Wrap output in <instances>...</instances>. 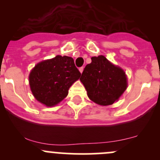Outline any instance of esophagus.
Returning a JSON list of instances; mask_svg holds the SVG:
<instances>
[{"label": "esophagus", "mask_w": 160, "mask_h": 160, "mask_svg": "<svg viewBox=\"0 0 160 160\" xmlns=\"http://www.w3.org/2000/svg\"><path fill=\"white\" fill-rule=\"evenodd\" d=\"M79 70H80V72L82 73V72H83V67H80V68H79Z\"/></svg>", "instance_id": "esophagus-1"}]
</instances>
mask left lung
Here are the masks:
<instances>
[{
	"label": "left lung",
	"mask_w": 160,
	"mask_h": 160,
	"mask_svg": "<svg viewBox=\"0 0 160 160\" xmlns=\"http://www.w3.org/2000/svg\"><path fill=\"white\" fill-rule=\"evenodd\" d=\"M91 60L82 72L80 81L92 101L103 106L112 104L126 90L125 72L104 56H93Z\"/></svg>",
	"instance_id": "obj_1"
}]
</instances>
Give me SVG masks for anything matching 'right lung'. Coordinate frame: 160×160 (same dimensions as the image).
Returning a JSON list of instances; mask_svg holds the SVG:
<instances>
[{"instance_id": "add662e5", "label": "right lung", "mask_w": 160, "mask_h": 160, "mask_svg": "<svg viewBox=\"0 0 160 160\" xmlns=\"http://www.w3.org/2000/svg\"><path fill=\"white\" fill-rule=\"evenodd\" d=\"M80 75L72 57L56 56L34 67L29 75L30 88L37 101L52 107L67 96L69 88Z\"/></svg>"}]
</instances>
